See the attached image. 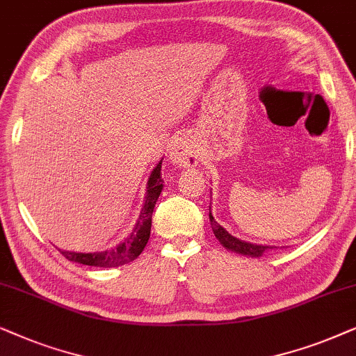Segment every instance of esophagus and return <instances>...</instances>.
Masks as SVG:
<instances>
[{"mask_svg": "<svg viewBox=\"0 0 356 356\" xmlns=\"http://www.w3.org/2000/svg\"><path fill=\"white\" fill-rule=\"evenodd\" d=\"M169 158L172 163L179 165H187V168L197 164V154L193 153L191 146L184 143V141H177L174 146H170Z\"/></svg>", "mask_w": 356, "mask_h": 356, "instance_id": "esophagus-1", "label": "esophagus"}]
</instances>
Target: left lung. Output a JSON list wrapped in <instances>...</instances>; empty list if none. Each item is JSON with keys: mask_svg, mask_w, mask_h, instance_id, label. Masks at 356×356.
Masks as SVG:
<instances>
[{"mask_svg": "<svg viewBox=\"0 0 356 356\" xmlns=\"http://www.w3.org/2000/svg\"><path fill=\"white\" fill-rule=\"evenodd\" d=\"M210 193H211V188H210ZM208 210H210V211H208V216H210V225H211L213 234H215V238L220 241V244L222 245V248L231 250V252H236V254H241V255H248V257H262L265 250L278 249L277 245H257V244L245 243V241H241V239L234 238V236H231L229 233H227L225 227H222L220 222L215 220V216H213V213H211V195H210V207H208Z\"/></svg>", "mask_w": 356, "mask_h": 356, "instance_id": "obj_1", "label": "left lung"}]
</instances>
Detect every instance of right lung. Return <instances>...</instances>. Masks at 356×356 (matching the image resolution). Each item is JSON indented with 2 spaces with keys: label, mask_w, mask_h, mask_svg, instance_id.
Wrapping results in <instances>:
<instances>
[{
  "label": "right lung",
  "mask_w": 356,
  "mask_h": 356,
  "mask_svg": "<svg viewBox=\"0 0 356 356\" xmlns=\"http://www.w3.org/2000/svg\"><path fill=\"white\" fill-rule=\"evenodd\" d=\"M161 164L163 159L159 161L158 165L153 169L149 179L148 187H146V197L143 208H141L138 221L131 229L130 236L118 245H113L112 249H104L101 252H73V250H60L66 260L76 264L89 265V267L97 268H112L118 265L129 264L135 260L138 255L143 252L145 245L148 244L151 234V216H153L154 205L163 192V179H161Z\"/></svg>",
  "instance_id": "add662e5"
}]
</instances>
